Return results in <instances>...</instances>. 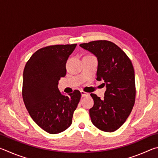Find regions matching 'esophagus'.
Returning a JSON list of instances; mask_svg holds the SVG:
<instances>
[{
	"instance_id": "1",
	"label": "esophagus",
	"mask_w": 158,
	"mask_h": 158,
	"mask_svg": "<svg viewBox=\"0 0 158 158\" xmlns=\"http://www.w3.org/2000/svg\"><path fill=\"white\" fill-rule=\"evenodd\" d=\"M81 96H82L83 98L85 97V96L89 95V93L85 92V91H84V90H81Z\"/></svg>"
}]
</instances>
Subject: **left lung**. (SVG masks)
<instances>
[{
    "mask_svg": "<svg viewBox=\"0 0 158 158\" xmlns=\"http://www.w3.org/2000/svg\"><path fill=\"white\" fill-rule=\"evenodd\" d=\"M80 47L98 58L97 80H103L106 87L103 99L90 94L94 100V105L89 110L91 121L99 130L114 132L126 121L135 102L132 63L126 53L110 41H92Z\"/></svg>",
    "mask_w": 158,
    "mask_h": 158,
    "instance_id": "left-lung-1",
    "label": "left lung"
}]
</instances>
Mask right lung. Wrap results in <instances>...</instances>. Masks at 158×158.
<instances>
[{
    "mask_svg": "<svg viewBox=\"0 0 158 158\" xmlns=\"http://www.w3.org/2000/svg\"><path fill=\"white\" fill-rule=\"evenodd\" d=\"M77 44L47 46L36 51L26 63L23 74L22 97L32 119L49 134L62 132L70 126L81 99L74 90L68 96L58 89L66 74L65 64Z\"/></svg>",
    "mask_w": 158,
    "mask_h": 158,
    "instance_id": "right-lung-1",
    "label": "right lung"
}]
</instances>
